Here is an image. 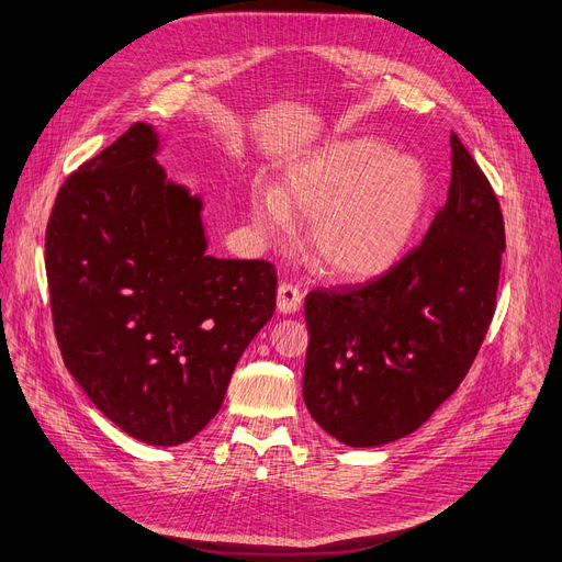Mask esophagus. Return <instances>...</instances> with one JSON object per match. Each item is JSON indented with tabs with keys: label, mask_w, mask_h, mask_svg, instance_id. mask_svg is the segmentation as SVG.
Masks as SVG:
<instances>
[{
	"label": "esophagus",
	"mask_w": 562,
	"mask_h": 562,
	"mask_svg": "<svg viewBox=\"0 0 562 562\" xmlns=\"http://www.w3.org/2000/svg\"><path fill=\"white\" fill-rule=\"evenodd\" d=\"M303 301V289L292 282H282L278 286V310L282 315H294L301 307Z\"/></svg>",
	"instance_id": "obj_1"
}]
</instances>
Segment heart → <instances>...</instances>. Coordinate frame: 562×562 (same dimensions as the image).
Returning a JSON list of instances; mask_svg holds the SVG:
<instances>
[{
    "instance_id": "b5f03b06",
    "label": "heart",
    "mask_w": 562,
    "mask_h": 562,
    "mask_svg": "<svg viewBox=\"0 0 562 562\" xmlns=\"http://www.w3.org/2000/svg\"><path fill=\"white\" fill-rule=\"evenodd\" d=\"M430 201L422 161L378 138H345L299 161L280 190H255L252 224L263 238L310 222L307 252L324 273L370 280L396 266L417 238Z\"/></svg>"
}]
</instances>
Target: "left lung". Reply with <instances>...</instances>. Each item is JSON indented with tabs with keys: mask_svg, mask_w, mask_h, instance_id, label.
I'll list each match as a JSON object with an SVG mask.
<instances>
[{
	"mask_svg": "<svg viewBox=\"0 0 562 562\" xmlns=\"http://www.w3.org/2000/svg\"><path fill=\"white\" fill-rule=\"evenodd\" d=\"M451 182L428 234L384 276L305 296L303 401L347 447L417 430L463 378L495 313L505 222L451 132Z\"/></svg>",
	"mask_w": 562,
	"mask_h": 562,
	"instance_id": "1",
	"label": "left lung"
}]
</instances>
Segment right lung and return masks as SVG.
<instances>
[{
  "label": "right lung",
  "mask_w": 562,
  "mask_h": 562,
  "mask_svg": "<svg viewBox=\"0 0 562 562\" xmlns=\"http://www.w3.org/2000/svg\"><path fill=\"white\" fill-rule=\"evenodd\" d=\"M136 122L59 187L46 276L65 366L132 438L176 447L222 407L234 368L276 313V266L205 252L201 196L166 180Z\"/></svg>",
  "instance_id": "add662e5"
}]
</instances>
